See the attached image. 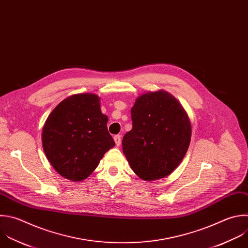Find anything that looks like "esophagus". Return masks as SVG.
<instances>
[{
    "label": "esophagus",
    "mask_w": 248,
    "mask_h": 248,
    "mask_svg": "<svg viewBox=\"0 0 248 248\" xmlns=\"http://www.w3.org/2000/svg\"><path fill=\"white\" fill-rule=\"evenodd\" d=\"M114 140H115V142H116V145H117V146H120V145H121V143H122V139H121V135H120V134L115 135V136H114Z\"/></svg>",
    "instance_id": "1"
}]
</instances>
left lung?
<instances>
[{
	"instance_id": "obj_1",
	"label": "left lung",
	"mask_w": 248,
	"mask_h": 248,
	"mask_svg": "<svg viewBox=\"0 0 248 248\" xmlns=\"http://www.w3.org/2000/svg\"><path fill=\"white\" fill-rule=\"evenodd\" d=\"M132 128L123 138L131 170L145 181L172 173L184 158L192 135L191 122L179 101L166 91L141 94L131 108Z\"/></svg>"
}]
</instances>
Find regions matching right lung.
Listing matches in <instances>:
<instances>
[{"mask_svg":"<svg viewBox=\"0 0 248 248\" xmlns=\"http://www.w3.org/2000/svg\"><path fill=\"white\" fill-rule=\"evenodd\" d=\"M107 123L96 94H73L61 101L42 132L44 152L55 171L75 182L87 179L115 146Z\"/></svg>","mask_w":248,"mask_h":248,"instance_id":"add662e5","label":"right lung"}]
</instances>
